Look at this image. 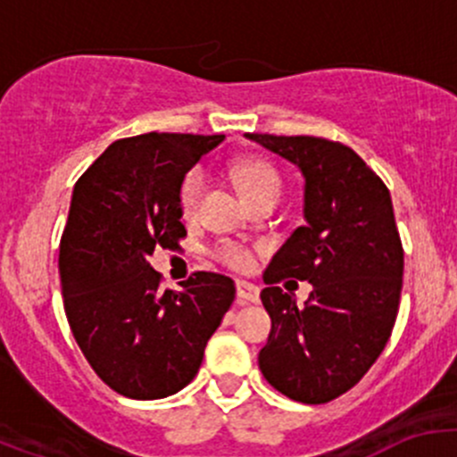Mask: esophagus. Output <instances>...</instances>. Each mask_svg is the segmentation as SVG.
Returning <instances> with one entry per match:
<instances>
[{
	"mask_svg": "<svg viewBox=\"0 0 457 457\" xmlns=\"http://www.w3.org/2000/svg\"><path fill=\"white\" fill-rule=\"evenodd\" d=\"M237 298L241 303H258L261 301V289L247 280H237Z\"/></svg>",
	"mask_w": 457,
	"mask_h": 457,
	"instance_id": "1",
	"label": "esophagus"
}]
</instances>
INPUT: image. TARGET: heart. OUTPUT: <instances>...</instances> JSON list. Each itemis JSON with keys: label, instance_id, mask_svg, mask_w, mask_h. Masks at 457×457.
<instances>
[{"label": "heart", "instance_id": "b5f03b06", "mask_svg": "<svg viewBox=\"0 0 457 457\" xmlns=\"http://www.w3.org/2000/svg\"><path fill=\"white\" fill-rule=\"evenodd\" d=\"M232 174L243 199H250V196L261 195L265 190H280L278 172L267 161L243 159L234 165ZM203 187H205V177H203L199 170H192L186 177V181H183L181 195H179L181 212L186 216L195 214L196 207H199ZM214 256L216 261L223 262L225 267L234 271H247L252 262H254V254H252L250 247L238 245V243H223V245L216 247Z\"/></svg>", "mask_w": 457, "mask_h": 457}]
</instances>
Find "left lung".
Here are the masks:
<instances>
[{
  "instance_id": "1",
  "label": "left lung",
  "mask_w": 457,
  "mask_h": 457,
  "mask_svg": "<svg viewBox=\"0 0 457 457\" xmlns=\"http://www.w3.org/2000/svg\"><path fill=\"white\" fill-rule=\"evenodd\" d=\"M298 165L305 225L262 274L271 318L258 353L265 380L287 398L322 404L361 382L385 349L398 316L404 252L391 195L352 150L320 137L247 135ZM289 275L315 285L306 305L278 287Z\"/></svg>"
}]
</instances>
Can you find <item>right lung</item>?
<instances>
[{
	"label": "right lung",
	"mask_w": 457,
	"mask_h": 457,
	"mask_svg": "<svg viewBox=\"0 0 457 457\" xmlns=\"http://www.w3.org/2000/svg\"><path fill=\"white\" fill-rule=\"evenodd\" d=\"M225 135L147 132L114 141L77 181L59 245L63 310L96 376L156 400L190 385L234 301V280L196 271L161 289L154 247L186 238L181 186Z\"/></svg>",
	"instance_id": "add662e5"
}]
</instances>
